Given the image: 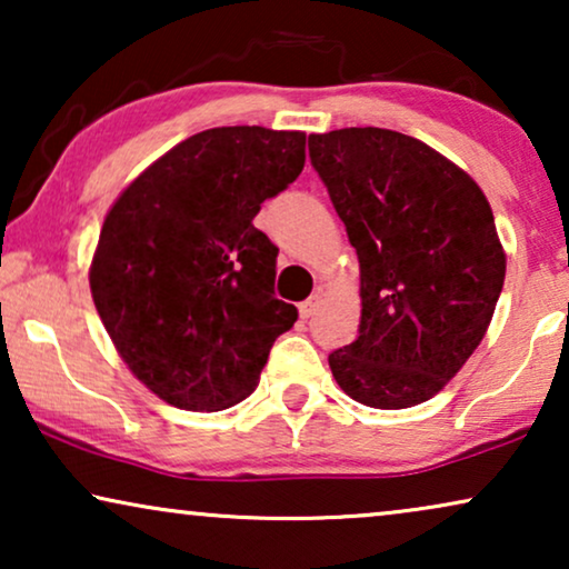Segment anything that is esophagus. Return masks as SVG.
I'll list each match as a JSON object with an SVG mask.
<instances>
[{
    "label": "esophagus",
    "instance_id": "34e87169",
    "mask_svg": "<svg viewBox=\"0 0 569 569\" xmlns=\"http://www.w3.org/2000/svg\"><path fill=\"white\" fill-rule=\"evenodd\" d=\"M318 302H321V292H316V295H310L308 300H302L300 306H298V310H300V318H310L316 313V308H318Z\"/></svg>",
    "mask_w": 569,
    "mask_h": 569
}]
</instances>
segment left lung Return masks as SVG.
Returning a JSON list of instances; mask_svg holds the SVG:
<instances>
[{
    "label": "left lung",
    "mask_w": 569,
    "mask_h": 569,
    "mask_svg": "<svg viewBox=\"0 0 569 569\" xmlns=\"http://www.w3.org/2000/svg\"><path fill=\"white\" fill-rule=\"evenodd\" d=\"M360 259V337L329 355L341 391L372 409L432 399L485 339L505 251L477 181L415 137L378 127L308 137Z\"/></svg>",
    "instance_id": "left-lung-1"
}]
</instances>
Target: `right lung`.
I'll use <instances>...</instances> for the list:
<instances>
[{"instance_id":"obj_1","label":"right lung","mask_w":569,"mask_h":569,"mask_svg":"<svg viewBox=\"0 0 569 569\" xmlns=\"http://www.w3.org/2000/svg\"><path fill=\"white\" fill-rule=\"evenodd\" d=\"M302 166V131L207 129L154 160L108 209L92 300L127 368L170 407H236L298 321V308L274 298L279 248L253 217Z\"/></svg>"}]
</instances>
